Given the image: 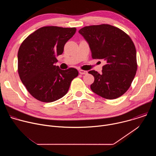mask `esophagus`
Here are the masks:
<instances>
[{"mask_svg":"<svg viewBox=\"0 0 156 156\" xmlns=\"http://www.w3.org/2000/svg\"><path fill=\"white\" fill-rule=\"evenodd\" d=\"M79 73L81 74V75H86L87 73V72L86 71V70H80L79 71Z\"/></svg>","mask_w":156,"mask_h":156,"instance_id":"1","label":"esophagus"}]
</instances>
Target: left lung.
Here are the masks:
<instances>
[{
	"mask_svg": "<svg viewBox=\"0 0 156 156\" xmlns=\"http://www.w3.org/2000/svg\"><path fill=\"white\" fill-rule=\"evenodd\" d=\"M88 42L94 59H104L102 73H88L94 81L91 90L107 99L122 96L130 87L137 70L136 51L130 37L122 30L107 24L85 27L79 30Z\"/></svg>",
	"mask_w": 156,
	"mask_h": 156,
	"instance_id": "left-lung-1",
	"label": "left lung"
}]
</instances>
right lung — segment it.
<instances>
[{"instance_id":"add662e5","label":"right lung","mask_w":156,"mask_h":156,"mask_svg":"<svg viewBox=\"0 0 156 156\" xmlns=\"http://www.w3.org/2000/svg\"><path fill=\"white\" fill-rule=\"evenodd\" d=\"M76 28L44 27L29 35L18 52V72L30 94L44 102L55 101L67 93L78 75L74 68L65 70L55 63Z\"/></svg>"}]
</instances>
